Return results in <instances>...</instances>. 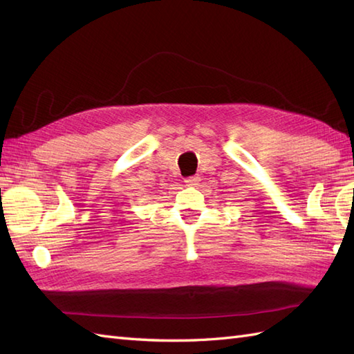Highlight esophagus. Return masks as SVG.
Returning a JSON list of instances; mask_svg holds the SVG:
<instances>
[{"label":"esophagus","mask_w":354,"mask_h":354,"mask_svg":"<svg viewBox=\"0 0 354 354\" xmlns=\"http://www.w3.org/2000/svg\"><path fill=\"white\" fill-rule=\"evenodd\" d=\"M184 183H185V185H189V187L198 185V184H199V176H190V178H187Z\"/></svg>","instance_id":"esophagus-1"}]
</instances>
